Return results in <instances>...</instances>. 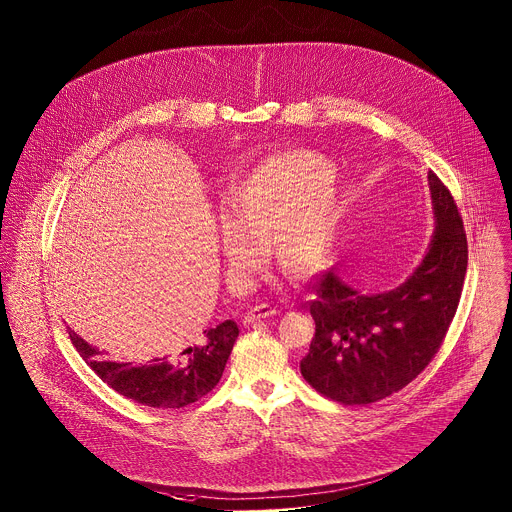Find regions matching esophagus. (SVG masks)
<instances>
[{
    "instance_id": "34e87169",
    "label": "esophagus",
    "mask_w": 512,
    "mask_h": 512,
    "mask_svg": "<svg viewBox=\"0 0 512 512\" xmlns=\"http://www.w3.org/2000/svg\"><path fill=\"white\" fill-rule=\"evenodd\" d=\"M275 314H277L275 308L269 307V305H257V307L251 308V310L245 314L243 322H245V324H253V322H257V320H261V318H269V316H275Z\"/></svg>"
}]
</instances>
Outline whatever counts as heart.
Instances as JSON below:
<instances>
[{
  "label": "heart",
  "mask_w": 512,
  "mask_h": 512,
  "mask_svg": "<svg viewBox=\"0 0 512 512\" xmlns=\"http://www.w3.org/2000/svg\"><path fill=\"white\" fill-rule=\"evenodd\" d=\"M346 186L332 164L308 150L273 154L253 166L221 211L227 275L245 291L269 255L301 273L324 267L334 253L346 209Z\"/></svg>",
  "instance_id": "obj_1"
}]
</instances>
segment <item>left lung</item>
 I'll list each match as a JSON object with an SVG mask.
<instances>
[{
	"instance_id": "1",
	"label": "left lung",
	"mask_w": 512,
	"mask_h": 512,
	"mask_svg": "<svg viewBox=\"0 0 512 512\" xmlns=\"http://www.w3.org/2000/svg\"><path fill=\"white\" fill-rule=\"evenodd\" d=\"M435 229L421 263L392 291L364 295L328 271L314 285L316 324L301 374L322 396L362 406L384 400L431 362L455 316L467 237L449 190L429 172Z\"/></svg>"
}]
</instances>
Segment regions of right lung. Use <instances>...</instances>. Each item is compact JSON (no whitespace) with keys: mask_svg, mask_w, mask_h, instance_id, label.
I'll return each mask as SVG.
<instances>
[{"mask_svg":"<svg viewBox=\"0 0 512 512\" xmlns=\"http://www.w3.org/2000/svg\"><path fill=\"white\" fill-rule=\"evenodd\" d=\"M69 336L85 362L114 392L148 408L176 409L198 402L217 386L239 328L233 320H225L204 330L180 352L136 366L110 360L71 328Z\"/></svg>","mask_w":512,"mask_h":512,"instance_id":"1","label":"right lung"}]
</instances>
